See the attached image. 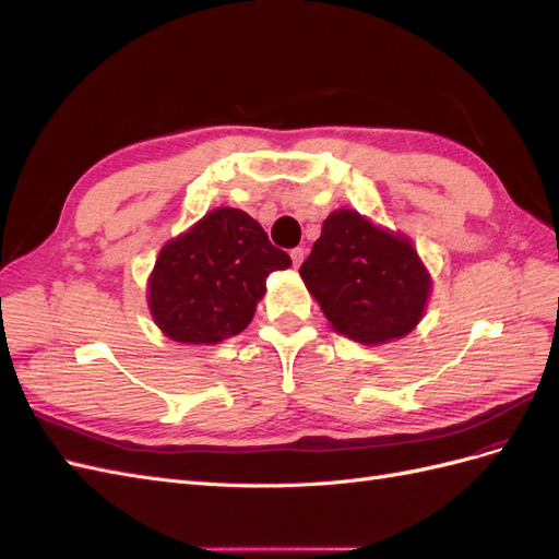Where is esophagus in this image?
<instances>
[{"mask_svg": "<svg viewBox=\"0 0 559 559\" xmlns=\"http://www.w3.org/2000/svg\"><path fill=\"white\" fill-rule=\"evenodd\" d=\"M305 254H307V250H305V248H293V250H290L293 264H295V266H299L301 262H305Z\"/></svg>", "mask_w": 559, "mask_h": 559, "instance_id": "1", "label": "esophagus"}]
</instances>
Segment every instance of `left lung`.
<instances>
[{
    "mask_svg": "<svg viewBox=\"0 0 559 559\" xmlns=\"http://www.w3.org/2000/svg\"><path fill=\"white\" fill-rule=\"evenodd\" d=\"M299 276L332 328L360 344L401 340L421 321L430 276L405 236L334 211Z\"/></svg>",
    "mask_w": 559,
    "mask_h": 559,
    "instance_id": "1",
    "label": "left lung"
}]
</instances>
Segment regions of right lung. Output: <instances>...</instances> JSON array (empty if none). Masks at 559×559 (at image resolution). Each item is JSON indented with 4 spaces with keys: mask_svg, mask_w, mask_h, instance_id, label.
Instances as JSON below:
<instances>
[{
    "mask_svg": "<svg viewBox=\"0 0 559 559\" xmlns=\"http://www.w3.org/2000/svg\"><path fill=\"white\" fill-rule=\"evenodd\" d=\"M290 264L248 213L217 209L158 252L150 311L175 342L217 344L248 328L266 276Z\"/></svg>",
    "mask_w": 559,
    "mask_h": 559,
    "instance_id": "obj_1",
    "label": "right lung"
}]
</instances>
